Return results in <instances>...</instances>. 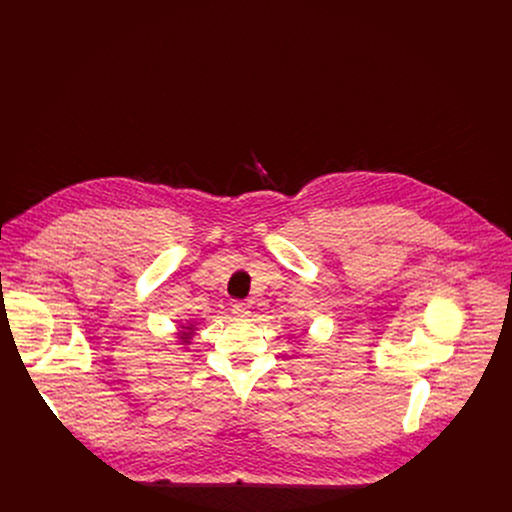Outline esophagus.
<instances>
[{"mask_svg":"<svg viewBox=\"0 0 512 512\" xmlns=\"http://www.w3.org/2000/svg\"><path fill=\"white\" fill-rule=\"evenodd\" d=\"M233 314L245 320V318L251 316V306L245 304V302H235V304H233Z\"/></svg>","mask_w":512,"mask_h":512,"instance_id":"esophagus-1","label":"esophagus"}]
</instances>
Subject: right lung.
Masks as SVG:
<instances>
[{"label": "right lung", "instance_id": "obj_1", "mask_svg": "<svg viewBox=\"0 0 512 512\" xmlns=\"http://www.w3.org/2000/svg\"><path fill=\"white\" fill-rule=\"evenodd\" d=\"M184 330H188V332H182V336H180V338H182V342H184V344H190V336H192L194 326H192V324H190V326H184Z\"/></svg>", "mask_w": 512, "mask_h": 512}]
</instances>
